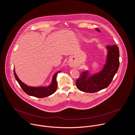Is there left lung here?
Returning <instances> with one entry per match:
<instances>
[{
	"mask_svg": "<svg viewBox=\"0 0 135 135\" xmlns=\"http://www.w3.org/2000/svg\"><path fill=\"white\" fill-rule=\"evenodd\" d=\"M100 32V30L95 28ZM108 51L105 64L101 71L89 74L88 70L83 71L76 80V86L79 90L94 93L107 88L111 83L119 67V51L116 45L107 46Z\"/></svg>",
	"mask_w": 135,
	"mask_h": 135,
	"instance_id": "1",
	"label": "left lung"
}]
</instances>
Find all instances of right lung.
Segmentation results:
<instances>
[{
	"instance_id": "1",
	"label": "right lung",
	"mask_w": 135,
	"mask_h": 135,
	"mask_svg": "<svg viewBox=\"0 0 135 135\" xmlns=\"http://www.w3.org/2000/svg\"><path fill=\"white\" fill-rule=\"evenodd\" d=\"M61 71L57 72L52 76L51 83L48 86H40V87H33L30 86L26 85L25 83L22 82L15 73V68H14V74L15 77L20 84L23 90L27 94L30 96L34 97L36 98H42L49 97L54 94L57 90V74Z\"/></svg>"
}]
</instances>
